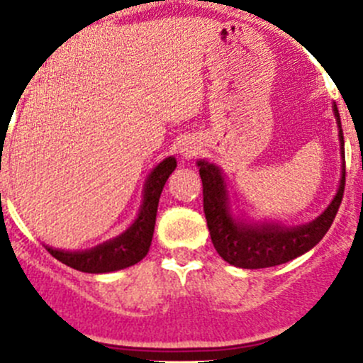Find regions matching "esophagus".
I'll return each mask as SVG.
<instances>
[{"mask_svg": "<svg viewBox=\"0 0 363 363\" xmlns=\"http://www.w3.org/2000/svg\"><path fill=\"white\" fill-rule=\"evenodd\" d=\"M199 152V144L195 140H189V142H182L181 145V155L186 156V158H191Z\"/></svg>", "mask_w": 363, "mask_h": 363, "instance_id": "esophagus-1", "label": "esophagus"}]
</instances>
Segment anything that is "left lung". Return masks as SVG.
Returning <instances> with one entry per match:
<instances>
[{
	"mask_svg": "<svg viewBox=\"0 0 363 363\" xmlns=\"http://www.w3.org/2000/svg\"><path fill=\"white\" fill-rule=\"evenodd\" d=\"M332 111L337 123L342 160L339 188L328 207L306 225L288 226L276 221H251L242 214H235L232 211L228 186L221 168L207 160L196 161L203 184V211L208 232L216 251L226 263L239 269H267L281 265L313 250L328 232L339 211L346 184L344 137L337 105H332Z\"/></svg>",
	"mask_w": 363,
	"mask_h": 363,
	"instance_id": "1",
	"label": "left lung"
}]
</instances>
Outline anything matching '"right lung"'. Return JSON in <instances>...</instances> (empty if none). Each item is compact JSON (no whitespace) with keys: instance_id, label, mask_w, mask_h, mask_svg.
Segmentation results:
<instances>
[{"instance_id":"right-lung-1","label":"right lung","mask_w":363,"mask_h":363,"mask_svg":"<svg viewBox=\"0 0 363 363\" xmlns=\"http://www.w3.org/2000/svg\"><path fill=\"white\" fill-rule=\"evenodd\" d=\"M175 167L177 161L168 156L152 168L144 184L137 218L121 235L84 251H65L50 246H45V250L65 265L87 274L116 272L138 263L151 247L161 191Z\"/></svg>"}]
</instances>
